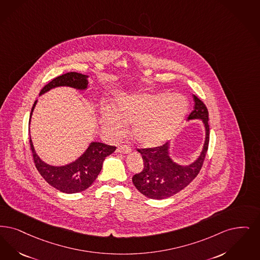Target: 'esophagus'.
Masks as SVG:
<instances>
[{"label":"esophagus","mask_w":260,"mask_h":260,"mask_svg":"<svg viewBox=\"0 0 260 260\" xmlns=\"http://www.w3.org/2000/svg\"><path fill=\"white\" fill-rule=\"evenodd\" d=\"M131 151L132 150L128 146H119L118 149H117V152L121 153V154H129Z\"/></svg>","instance_id":"1"}]
</instances>
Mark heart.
<instances>
[{"mask_svg": "<svg viewBox=\"0 0 260 260\" xmlns=\"http://www.w3.org/2000/svg\"><path fill=\"white\" fill-rule=\"evenodd\" d=\"M99 122L105 133L119 136L133 125V136L142 148L161 145L175 135L187 116L188 102L179 93H138L117 99Z\"/></svg>", "mask_w": 260, "mask_h": 260, "instance_id": "b5f03b06", "label": "heart"}]
</instances>
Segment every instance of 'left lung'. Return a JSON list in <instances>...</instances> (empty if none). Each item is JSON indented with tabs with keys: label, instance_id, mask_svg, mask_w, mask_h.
Returning <instances> with one entry per match:
<instances>
[{
	"label": "left lung",
	"instance_id": "obj_1",
	"mask_svg": "<svg viewBox=\"0 0 260 260\" xmlns=\"http://www.w3.org/2000/svg\"><path fill=\"white\" fill-rule=\"evenodd\" d=\"M194 107L187 120H201L205 129V140L198 158L188 164L180 165L170 156V142L155 148L138 149L143 158V170L133 177L135 187L148 198L166 199L170 198L198 176L207 153L209 144L208 110L197 95H192Z\"/></svg>",
	"mask_w": 260,
	"mask_h": 260
}]
</instances>
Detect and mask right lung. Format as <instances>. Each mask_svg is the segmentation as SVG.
Wrapping results in <instances>:
<instances>
[{"label": "right lung", "mask_w": 260, "mask_h": 260, "mask_svg": "<svg viewBox=\"0 0 260 260\" xmlns=\"http://www.w3.org/2000/svg\"><path fill=\"white\" fill-rule=\"evenodd\" d=\"M88 77V75L78 73L62 74L45 85L41 91L40 95L57 87H71L79 91H86L89 83ZM37 102L38 101L35 102L31 108L30 123ZM30 145L35 165L41 175L49 185L64 193L80 192L90 187L100 174L105 157L111 155L116 150L114 146L93 141L89 144L83 154L75 160L66 166L55 167L44 162L37 154L31 136Z\"/></svg>", "instance_id": "1"}]
</instances>
